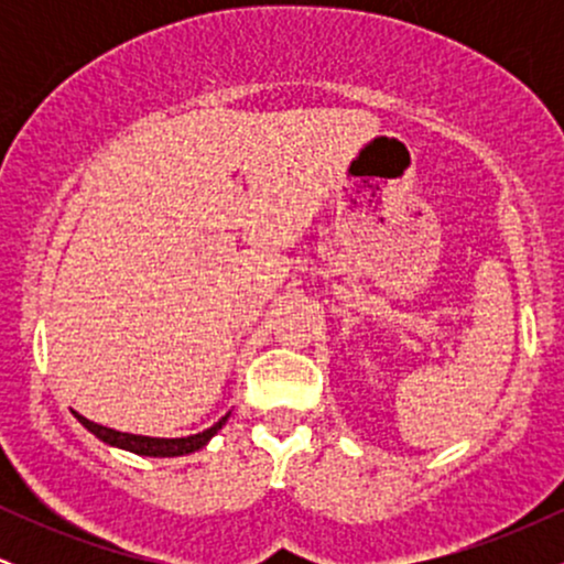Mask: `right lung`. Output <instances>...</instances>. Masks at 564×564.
Returning a JSON list of instances; mask_svg holds the SVG:
<instances>
[{
	"label": "right lung",
	"mask_w": 564,
	"mask_h": 564,
	"mask_svg": "<svg viewBox=\"0 0 564 564\" xmlns=\"http://www.w3.org/2000/svg\"><path fill=\"white\" fill-rule=\"evenodd\" d=\"M74 416L79 419L84 430H89L97 440L102 443L113 445V448L138 453V456H153V458H172V456H187V453H196L198 448H204L212 437L223 430V424L228 422L230 413H225L217 424H212L209 430L198 432V435H187V437H145V435H129V432H119L111 430V426H102L84 419L82 413L74 411Z\"/></svg>",
	"instance_id": "obj_1"
}]
</instances>
